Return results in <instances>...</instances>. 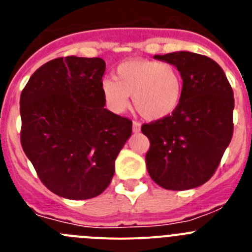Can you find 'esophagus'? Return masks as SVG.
Here are the masks:
<instances>
[{"mask_svg":"<svg viewBox=\"0 0 252 252\" xmlns=\"http://www.w3.org/2000/svg\"><path fill=\"white\" fill-rule=\"evenodd\" d=\"M141 130V124L138 121H133L132 124V131L133 132H138V131Z\"/></svg>","mask_w":252,"mask_h":252,"instance_id":"1","label":"esophagus"}]
</instances>
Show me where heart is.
Returning <instances> with one entry per match:
<instances>
[{
  "label": "heart",
  "mask_w": 252,
  "mask_h": 252,
  "mask_svg": "<svg viewBox=\"0 0 252 252\" xmlns=\"http://www.w3.org/2000/svg\"><path fill=\"white\" fill-rule=\"evenodd\" d=\"M103 98L114 112H124L132 96L136 111L146 120H161L177 110L184 81L168 62L130 60L119 64L114 78L101 82Z\"/></svg>",
  "instance_id": "1"
}]
</instances>
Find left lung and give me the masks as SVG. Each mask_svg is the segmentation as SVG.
<instances>
[{"label":"left lung","mask_w":252,"mask_h":252,"mask_svg":"<svg viewBox=\"0 0 252 252\" xmlns=\"http://www.w3.org/2000/svg\"><path fill=\"white\" fill-rule=\"evenodd\" d=\"M154 57L176 66L184 92L174 114L142 125L150 140L147 171L166 190L195 189L215 174L231 141L234 92L222 68L210 57L188 51Z\"/></svg>","instance_id":"1"}]
</instances>
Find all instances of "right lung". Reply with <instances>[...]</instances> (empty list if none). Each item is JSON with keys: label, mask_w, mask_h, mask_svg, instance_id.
<instances>
[{"label": "right lung", "mask_w": 252, "mask_h": 252, "mask_svg": "<svg viewBox=\"0 0 252 252\" xmlns=\"http://www.w3.org/2000/svg\"><path fill=\"white\" fill-rule=\"evenodd\" d=\"M100 57H59L34 71L20 98L21 145L50 191L70 200L102 193L132 121L105 108Z\"/></svg>", "instance_id": "add662e5"}]
</instances>
